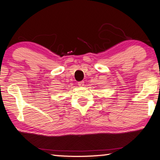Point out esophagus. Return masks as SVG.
<instances>
[{
	"label": "esophagus",
	"instance_id": "esophagus-1",
	"mask_svg": "<svg viewBox=\"0 0 160 160\" xmlns=\"http://www.w3.org/2000/svg\"><path fill=\"white\" fill-rule=\"evenodd\" d=\"M84 81H80V82H78V85L80 87H82L84 85Z\"/></svg>",
	"mask_w": 160,
	"mask_h": 160
}]
</instances>
